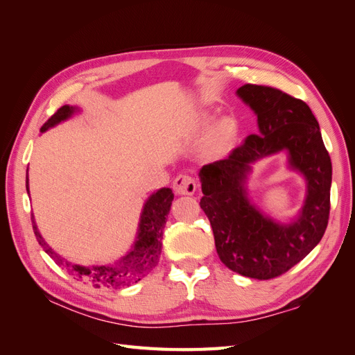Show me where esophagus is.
Masks as SVG:
<instances>
[{
    "mask_svg": "<svg viewBox=\"0 0 355 355\" xmlns=\"http://www.w3.org/2000/svg\"><path fill=\"white\" fill-rule=\"evenodd\" d=\"M173 189L178 196H192L197 189V184L189 175H179L173 182Z\"/></svg>",
    "mask_w": 355,
    "mask_h": 355,
    "instance_id": "esophagus-1",
    "label": "esophagus"
}]
</instances>
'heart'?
<instances>
[{"label": "heart", "instance_id": "heart-1", "mask_svg": "<svg viewBox=\"0 0 355 355\" xmlns=\"http://www.w3.org/2000/svg\"><path fill=\"white\" fill-rule=\"evenodd\" d=\"M235 132V125L228 118L219 121L216 125H214L213 130L210 132L209 136V146L210 148H216L223 145L225 142H228L230 139L234 136Z\"/></svg>", "mask_w": 355, "mask_h": 355}]
</instances>
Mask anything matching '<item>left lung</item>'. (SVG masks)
Wrapping results in <instances>:
<instances>
[{
    "label": "left lung",
    "instance_id": "left-lung-1",
    "mask_svg": "<svg viewBox=\"0 0 355 355\" xmlns=\"http://www.w3.org/2000/svg\"><path fill=\"white\" fill-rule=\"evenodd\" d=\"M237 96L257 116L259 133L228 158L200 170V206L210 220L219 259L240 275L270 280L300 262L323 239L330 211L331 161L309 106L274 87L244 84ZM282 150L307 185L304 206L288 224L268 217L246 192L251 164Z\"/></svg>",
    "mask_w": 355,
    "mask_h": 355
}]
</instances>
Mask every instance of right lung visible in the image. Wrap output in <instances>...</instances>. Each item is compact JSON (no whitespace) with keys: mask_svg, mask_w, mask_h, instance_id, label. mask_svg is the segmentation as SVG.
Here are the masks:
<instances>
[{"mask_svg":"<svg viewBox=\"0 0 355 355\" xmlns=\"http://www.w3.org/2000/svg\"><path fill=\"white\" fill-rule=\"evenodd\" d=\"M77 106L65 105L58 110L55 115H51L49 120L41 127V133H44L49 128L58 125L62 121H67L75 112H78ZM26 191L29 194L28 185V170H26ZM173 192L170 188H161L153 196H149L144 204V209L139 219V227L136 240L132 245L130 252H127L121 259H118L108 265H94V266H83L67 261L56 253L51 247L41 237L37 228L35 218L32 214V228H34L37 241L44 249V252L55 261L62 270H65L69 275L75 277L77 280L89 283L94 287H110V288H121L132 286L141 282L145 275L153 271L157 266L161 254V240H163V230L166 225V218L170 211L171 201H173Z\"/></svg>","mask_w":355,"mask_h":355,"instance_id":"right-lung-1","label":"right lung"}]
</instances>
